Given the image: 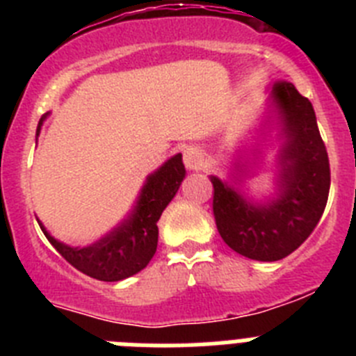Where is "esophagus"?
Wrapping results in <instances>:
<instances>
[{"label":"esophagus","instance_id":"34e87169","mask_svg":"<svg viewBox=\"0 0 356 356\" xmlns=\"http://www.w3.org/2000/svg\"><path fill=\"white\" fill-rule=\"evenodd\" d=\"M184 163L188 171H197V169L203 168V163H205V155H203L201 149H197V147H188L184 153Z\"/></svg>","mask_w":356,"mask_h":356}]
</instances>
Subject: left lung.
Wrapping results in <instances>:
<instances>
[{
	"label": "left lung",
	"instance_id": "obj_1",
	"mask_svg": "<svg viewBox=\"0 0 356 356\" xmlns=\"http://www.w3.org/2000/svg\"><path fill=\"white\" fill-rule=\"evenodd\" d=\"M271 94L284 127L278 196L254 205L210 176L219 235L238 254L260 262L282 260L298 250L319 222L330 193L328 153L312 103L289 81L275 83Z\"/></svg>",
	"mask_w": 356,
	"mask_h": 356
}]
</instances>
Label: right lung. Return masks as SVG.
<instances>
[{
    "label": "right lung",
    "instance_id": "obj_1",
    "mask_svg": "<svg viewBox=\"0 0 356 356\" xmlns=\"http://www.w3.org/2000/svg\"><path fill=\"white\" fill-rule=\"evenodd\" d=\"M46 115L39 121L37 135H39ZM184 178V160L178 153L163 163L162 168L156 169L153 175L147 176L139 200H137V205H135L134 212L128 216V219H124L118 228H114L110 234L89 246L71 248L67 244H62L46 232L40 221L39 226L46 238L51 242V246L72 267H76L78 271L90 278L102 280V282H119V280H124L143 271L153 259L156 244H159L156 222H159L163 209L178 193Z\"/></svg>",
    "mask_w": 356,
    "mask_h": 356
}]
</instances>
